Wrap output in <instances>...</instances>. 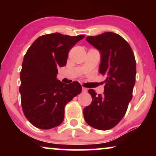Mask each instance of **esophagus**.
<instances>
[{"label":"esophagus","mask_w":156,"mask_h":156,"mask_svg":"<svg viewBox=\"0 0 156 156\" xmlns=\"http://www.w3.org/2000/svg\"><path fill=\"white\" fill-rule=\"evenodd\" d=\"M82 91H83V92H87V89L85 88V87H82Z\"/></svg>","instance_id":"obj_1"}]
</instances>
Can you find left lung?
Returning a JSON list of instances; mask_svg holds the SVG:
<instances>
[{
    "label": "left lung",
    "mask_w": 156,
    "mask_h": 156,
    "mask_svg": "<svg viewBox=\"0 0 156 156\" xmlns=\"http://www.w3.org/2000/svg\"><path fill=\"white\" fill-rule=\"evenodd\" d=\"M86 40L99 51V73L106 76V84L103 94L88 91L92 101L83 114L90 126L106 131L118 124L126 112L136 82V59L131 46L118 34L106 32Z\"/></svg>",
    "instance_id": "obj_1"
}]
</instances>
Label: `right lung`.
<instances>
[{
    "label": "right lung",
    "instance_id": "obj_1",
    "mask_svg": "<svg viewBox=\"0 0 156 156\" xmlns=\"http://www.w3.org/2000/svg\"><path fill=\"white\" fill-rule=\"evenodd\" d=\"M84 35L55 33L40 36L25 55L22 64L21 104L27 120L38 129H50L63 121L65 107L82 91L78 82L64 84L57 79L68 52Z\"/></svg>",
    "mask_w": 156,
    "mask_h": 156
}]
</instances>
